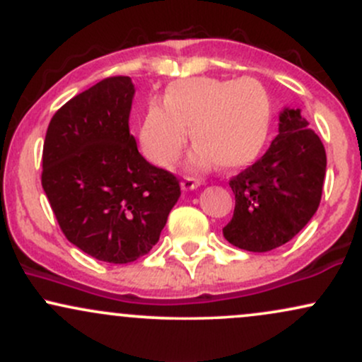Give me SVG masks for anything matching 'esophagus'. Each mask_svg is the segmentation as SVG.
<instances>
[{"label":"esophagus","mask_w":362,"mask_h":362,"mask_svg":"<svg viewBox=\"0 0 362 362\" xmlns=\"http://www.w3.org/2000/svg\"><path fill=\"white\" fill-rule=\"evenodd\" d=\"M199 185H201V180H199V178H194V177H184L180 182V187L184 190H194V189H197Z\"/></svg>","instance_id":"34e87169"}]
</instances>
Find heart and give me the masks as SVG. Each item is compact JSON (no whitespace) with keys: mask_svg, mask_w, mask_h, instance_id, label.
<instances>
[{"mask_svg":"<svg viewBox=\"0 0 362 362\" xmlns=\"http://www.w3.org/2000/svg\"><path fill=\"white\" fill-rule=\"evenodd\" d=\"M272 105L267 90L253 78H187L170 83L163 105L151 103L139 129V143L153 163L168 167L187 139L195 165L213 161L224 170L252 163L267 143Z\"/></svg>","mask_w":362,"mask_h":362,"instance_id":"1","label":"heart"}]
</instances>
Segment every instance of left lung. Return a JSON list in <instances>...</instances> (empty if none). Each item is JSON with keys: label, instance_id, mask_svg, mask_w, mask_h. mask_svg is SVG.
I'll list each match as a JSON object with an SVG mask.
<instances>
[{"label": "left lung", "instance_id": "left-lung-1", "mask_svg": "<svg viewBox=\"0 0 362 362\" xmlns=\"http://www.w3.org/2000/svg\"><path fill=\"white\" fill-rule=\"evenodd\" d=\"M325 170V148L301 110H282L271 148L230 180L235 213L224 238L248 252L288 243L317 213Z\"/></svg>", "mask_w": 362, "mask_h": 362}]
</instances>
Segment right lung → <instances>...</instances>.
<instances>
[{
	"label": "right lung",
	"instance_id": "right-lung-1",
	"mask_svg": "<svg viewBox=\"0 0 362 362\" xmlns=\"http://www.w3.org/2000/svg\"><path fill=\"white\" fill-rule=\"evenodd\" d=\"M134 91L129 76L105 78L54 114L44 141L42 187L62 233L109 264L146 255L180 197L129 132Z\"/></svg>",
	"mask_w": 362,
	"mask_h": 362
}]
</instances>
